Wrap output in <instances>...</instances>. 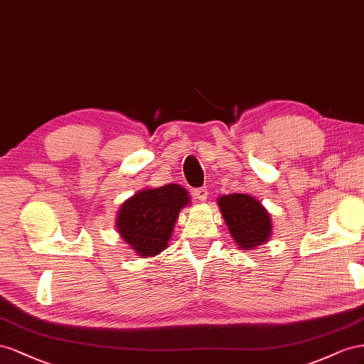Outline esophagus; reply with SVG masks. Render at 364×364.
I'll list each match as a JSON object with an SVG mask.
<instances>
[{
  "mask_svg": "<svg viewBox=\"0 0 364 364\" xmlns=\"http://www.w3.org/2000/svg\"><path fill=\"white\" fill-rule=\"evenodd\" d=\"M193 195H195L196 200L203 203V201L207 200V196H209V191H207L205 188H198V189L193 191Z\"/></svg>",
  "mask_w": 364,
  "mask_h": 364,
  "instance_id": "1",
  "label": "esophagus"
}]
</instances>
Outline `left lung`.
<instances>
[{"instance_id": "8db88e82", "label": "left lung", "mask_w": 364, "mask_h": 364, "mask_svg": "<svg viewBox=\"0 0 364 364\" xmlns=\"http://www.w3.org/2000/svg\"><path fill=\"white\" fill-rule=\"evenodd\" d=\"M232 237L242 250L265 244L272 236V218L256 198L245 193L223 195L218 198Z\"/></svg>"}]
</instances>
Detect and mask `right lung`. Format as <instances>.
Here are the masks:
<instances>
[{"label":"right lung","instance_id":"1","mask_svg":"<svg viewBox=\"0 0 364 364\" xmlns=\"http://www.w3.org/2000/svg\"><path fill=\"white\" fill-rule=\"evenodd\" d=\"M189 203L191 196L178 184L143 189L122 204L117 232L139 256L160 255L168 247L180 210Z\"/></svg>","mask_w":364,"mask_h":364}]
</instances>
